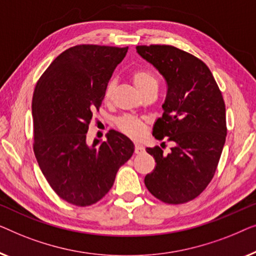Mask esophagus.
Masks as SVG:
<instances>
[{"label": "esophagus", "mask_w": 256, "mask_h": 256, "mask_svg": "<svg viewBox=\"0 0 256 256\" xmlns=\"http://www.w3.org/2000/svg\"><path fill=\"white\" fill-rule=\"evenodd\" d=\"M144 146L142 145V144H136L134 145V153L136 154H140V153H142L144 152Z\"/></svg>", "instance_id": "34e87169"}]
</instances>
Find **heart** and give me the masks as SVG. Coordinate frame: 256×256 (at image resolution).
I'll return each instance as SVG.
<instances>
[{"label":"heart","instance_id":"heart-1","mask_svg":"<svg viewBox=\"0 0 256 256\" xmlns=\"http://www.w3.org/2000/svg\"><path fill=\"white\" fill-rule=\"evenodd\" d=\"M132 80L136 88L138 89L140 94H142L150 88H158V81L156 76L147 70H136L132 74ZM114 86H116L114 80L108 82L106 90H104V100L106 102L110 100L111 96H112ZM117 125L122 132L132 136V138H140L144 134V128H145L144 126V120L138 117L124 116L118 120Z\"/></svg>","mask_w":256,"mask_h":256}]
</instances>
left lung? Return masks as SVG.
Masks as SVG:
<instances>
[{
    "label": "left lung",
    "instance_id": "left-lung-1",
    "mask_svg": "<svg viewBox=\"0 0 256 256\" xmlns=\"http://www.w3.org/2000/svg\"><path fill=\"white\" fill-rule=\"evenodd\" d=\"M136 50L167 84L164 114L154 123L153 136L175 144L168 154L159 146L147 147L156 164L145 176V186L164 203H186L206 188L217 169L228 133L224 100L198 58L169 45Z\"/></svg>",
    "mask_w": 256,
    "mask_h": 256
}]
</instances>
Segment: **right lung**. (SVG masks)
I'll use <instances>...</instances> for the list:
<instances>
[{
	"mask_svg": "<svg viewBox=\"0 0 256 256\" xmlns=\"http://www.w3.org/2000/svg\"><path fill=\"white\" fill-rule=\"evenodd\" d=\"M128 48L78 45L58 56L39 78L32 98L34 150L58 196L88 206L106 195L134 152L123 133L87 142L92 112L102 103L114 70Z\"/></svg>",
	"mask_w": 256,
	"mask_h": 256,
	"instance_id": "obj_1",
	"label": "right lung"
}]
</instances>
